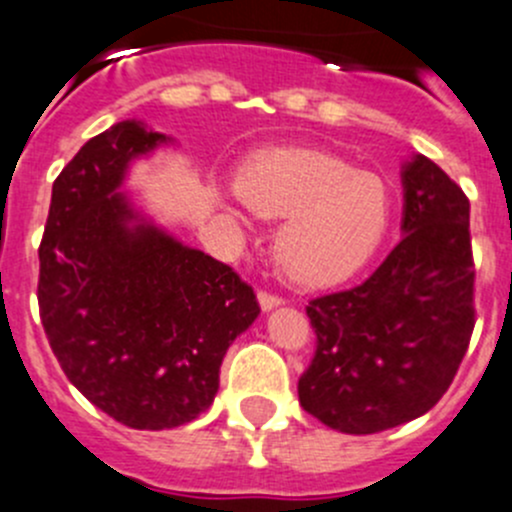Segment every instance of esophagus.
I'll list each match as a JSON object with an SVG mask.
<instances>
[{
    "label": "esophagus",
    "instance_id": "1",
    "mask_svg": "<svg viewBox=\"0 0 512 512\" xmlns=\"http://www.w3.org/2000/svg\"><path fill=\"white\" fill-rule=\"evenodd\" d=\"M257 300H260V307L262 310H272V307H277V305H282V297L280 295H275V292H267V290H260L257 292Z\"/></svg>",
    "mask_w": 512,
    "mask_h": 512
}]
</instances>
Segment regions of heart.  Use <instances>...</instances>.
I'll use <instances>...</instances> for the list:
<instances>
[{
    "mask_svg": "<svg viewBox=\"0 0 512 512\" xmlns=\"http://www.w3.org/2000/svg\"><path fill=\"white\" fill-rule=\"evenodd\" d=\"M235 190L260 217H285L275 257L297 285L322 287L352 277L393 225L388 182L327 152H265L242 167Z\"/></svg>",
    "mask_w": 512,
    "mask_h": 512,
    "instance_id": "heart-1",
    "label": "heart"
}]
</instances>
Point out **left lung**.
<instances>
[{
  "mask_svg": "<svg viewBox=\"0 0 512 512\" xmlns=\"http://www.w3.org/2000/svg\"><path fill=\"white\" fill-rule=\"evenodd\" d=\"M403 185V240L365 282L305 307L317 340L297 395L340 433H380L428 413L473 335L468 197L423 155L405 165Z\"/></svg>",
  "mask_w": 512,
  "mask_h": 512,
  "instance_id": "8db88e82",
  "label": "left lung"
}]
</instances>
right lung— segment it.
Masks as SVG:
<instances>
[{
    "label": "right lung",
    "mask_w": 512,
    "mask_h": 512,
    "mask_svg": "<svg viewBox=\"0 0 512 512\" xmlns=\"http://www.w3.org/2000/svg\"><path fill=\"white\" fill-rule=\"evenodd\" d=\"M165 135L117 122L52 185L39 245V317L64 375L137 430L185 425L220 388L227 347L260 315L225 262L147 225L117 192L135 157Z\"/></svg>",
    "instance_id": "1"
}]
</instances>
